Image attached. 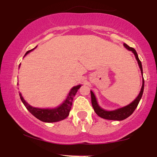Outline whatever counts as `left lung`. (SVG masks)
Here are the masks:
<instances>
[{"label": "left lung", "instance_id": "8db88e82", "mask_svg": "<svg viewBox=\"0 0 157 157\" xmlns=\"http://www.w3.org/2000/svg\"><path fill=\"white\" fill-rule=\"evenodd\" d=\"M124 46L127 48L129 51H131L134 54L135 57H136V60L138 62V65L140 66V70H141V73L142 75V66L141 61L140 60L138 57V55L136 53V50L134 49V48H131L130 46H128L127 44H124ZM143 77V75H142ZM144 79L142 80V86L141 88V91H140V94L136 97V99L133 101L131 103L129 104V105L125 106V107L120 108V109L113 110V111H105V110L102 109V108L100 107V105H98L96 97H95L94 94L92 91H91V103H92L93 109L94 110L95 113L98 115L100 117L105 119V120H123L128 117L130 115L133 113L134 111V110L136 109V108L137 107L139 102H140V100H141V97L142 96V94H143L144 91Z\"/></svg>", "mask_w": 157, "mask_h": 157}]
</instances>
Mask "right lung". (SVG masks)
<instances>
[{
  "label": "right lung",
  "instance_id": "1",
  "mask_svg": "<svg viewBox=\"0 0 157 157\" xmlns=\"http://www.w3.org/2000/svg\"><path fill=\"white\" fill-rule=\"evenodd\" d=\"M33 49L27 52L25 56ZM80 86L81 85H78V86L73 87L71 89V91H70V92L68 93V97H66L65 101L60 106L55 108V109H38V108H34L30 105L29 104H28V102L25 101V100L23 99L22 95H21V93H19V95L20 97H21V101H22L23 105H25V107L36 118L38 119V120L42 122H55L64 120V119H66L68 116L70 111H71V105H72L74 97L75 96V94H76L78 89L80 88Z\"/></svg>",
  "mask_w": 157,
  "mask_h": 157
}]
</instances>
